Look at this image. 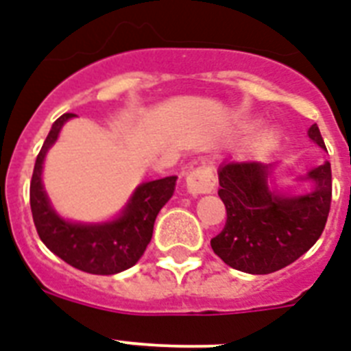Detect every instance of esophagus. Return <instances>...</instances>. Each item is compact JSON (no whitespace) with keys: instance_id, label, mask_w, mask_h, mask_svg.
Masks as SVG:
<instances>
[{"instance_id":"esophagus-1","label":"esophagus","mask_w":351,"mask_h":351,"mask_svg":"<svg viewBox=\"0 0 351 351\" xmlns=\"http://www.w3.org/2000/svg\"><path fill=\"white\" fill-rule=\"evenodd\" d=\"M185 185H187V191H189L193 196L198 195H207L210 191L215 189L216 178L213 175V169L207 166H200L193 169L185 178Z\"/></svg>"}]
</instances>
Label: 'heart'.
Masks as SVG:
<instances>
[{
	"instance_id": "heart-1",
	"label": "heart",
	"mask_w": 351,
	"mask_h": 351,
	"mask_svg": "<svg viewBox=\"0 0 351 351\" xmlns=\"http://www.w3.org/2000/svg\"><path fill=\"white\" fill-rule=\"evenodd\" d=\"M279 142V133L278 130H274V128H265V130H261L256 135L254 138V149L258 151V153H269V151L274 149L276 146H278Z\"/></svg>"
}]
</instances>
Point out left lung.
Returning <instances> with one entry per match:
<instances>
[{"instance_id": "1", "label": "left lung", "mask_w": 351, "mask_h": 351, "mask_svg": "<svg viewBox=\"0 0 351 351\" xmlns=\"http://www.w3.org/2000/svg\"><path fill=\"white\" fill-rule=\"evenodd\" d=\"M308 136L324 149L317 124L310 126ZM272 173L274 166L261 162H230L218 169L227 221L210 247L223 263L247 274H270L294 263L314 247L328 220L330 162L299 176L312 182V189L298 196L272 189Z\"/></svg>"}]
</instances>
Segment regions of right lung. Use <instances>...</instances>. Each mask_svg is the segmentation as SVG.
I'll return each instance as SVG.
<instances>
[{"mask_svg": "<svg viewBox=\"0 0 351 351\" xmlns=\"http://www.w3.org/2000/svg\"><path fill=\"white\" fill-rule=\"evenodd\" d=\"M73 113H64L52 124L47 141L36 158L30 182V209L41 241L62 261L88 274L111 276L130 269L142 258L153 236L156 215L175 193L176 176L144 182L115 220L81 223L64 220L50 205L43 187V164L56 144L59 131Z\"/></svg>", "mask_w": 351, "mask_h": 351, "instance_id": "right-lung-1", "label": "right lung"}]
</instances>
